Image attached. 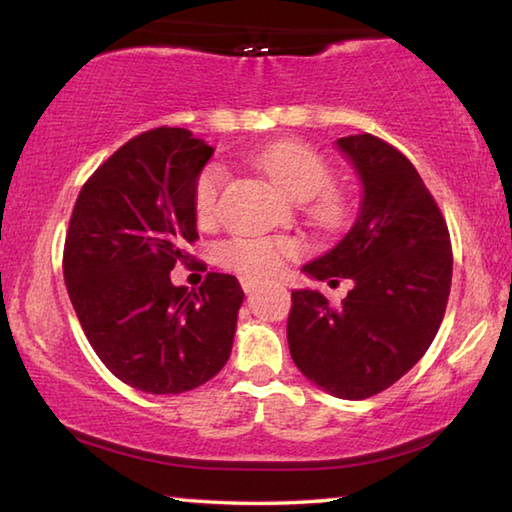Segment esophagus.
Listing matches in <instances>:
<instances>
[{
    "label": "esophagus",
    "mask_w": 512,
    "mask_h": 512,
    "mask_svg": "<svg viewBox=\"0 0 512 512\" xmlns=\"http://www.w3.org/2000/svg\"><path fill=\"white\" fill-rule=\"evenodd\" d=\"M262 280H255V277H241V289H244L246 293H253L257 291L259 287H262Z\"/></svg>",
    "instance_id": "obj_1"
}]
</instances>
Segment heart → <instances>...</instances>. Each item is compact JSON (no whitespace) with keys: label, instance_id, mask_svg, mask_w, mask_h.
<instances>
[{"label":"heart","instance_id":"1","mask_svg":"<svg viewBox=\"0 0 512 512\" xmlns=\"http://www.w3.org/2000/svg\"><path fill=\"white\" fill-rule=\"evenodd\" d=\"M257 162L284 194L298 198V201H309V198L316 196L314 205H311V214L320 223L336 225L343 221L345 212H348L345 198L334 189L322 192L332 183V167L311 146L298 142L275 144L259 155ZM225 180H228V171L221 164H210L196 178L192 207L196 223L201 228H212L219 221V198ZM302 250L305 248L293 237L250 235L223 241L216 255H219L221 266L228 268V271H235L244 277H266L280 271L287 259L302 255Z\"/></svg>","mask_w":512,"mask_h":512}]
</instances>
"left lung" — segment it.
<instances>
[{
	"label": "left lung",
	"mask_w": 512,
	"mask_h": 512,
	"mask_svg": "<svg viewBox=\"0 0 512 512\" xmlns=\"http://www.w3.org/2000/svg\"><path fill=\"white\" fill-rule=\"evenodd\" d=\"M336 144L361 176V212L302 271L354 287L339 307L318 291H293L287 339L307 379L343 400H366L427 352L447 309L454 257L445 216L404 153L370 133Z\"/></svg>",
	"instance_id": "8db88e82"
}]
</instances>
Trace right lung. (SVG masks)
<instances>
[{
  "label": "right lung",
  "mask_w": 512,
  "mask_h": 512,
  "mask_svg": "<svg viewBox=\"0 0 512 512\" xmlns=\"http://www.w3.org/2000/svg\"><path fill=\"white\" fill-rule=\"evenodd\" d=\"M214 149L187 128L128 140L85 180L69 219L63 273L97 357L124 384L153 395L192 391L230 357L244 291L207 273L173 287L198 239L192 194Z\"/></svg>",
  "instance_id": "1"
}]
</instances>
